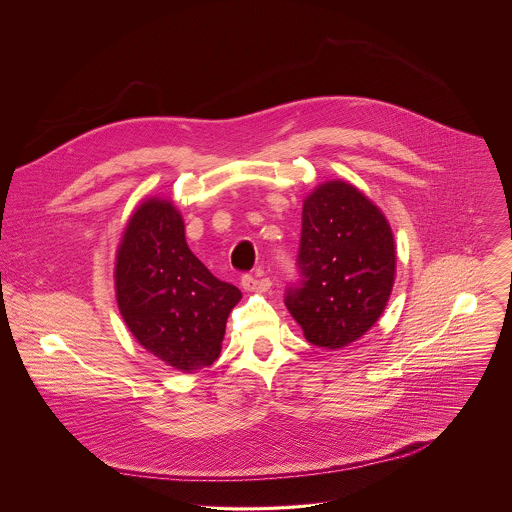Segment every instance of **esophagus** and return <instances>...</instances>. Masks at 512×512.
<instances>
[{"instance_id":"esophagus-1","label":"esophagus","mask_w":512,"mask_h":512,"mask_svg":"<svg viewBox=\"0 0 512 512\" xmlns=\"http://www.w3.org/2000/svg\"><path fill=\"white\" fill-rule=\"evenodd\" d=\"M242 288L246 290V292L252 293H264L268 292L270 288H272V282L268 280V278H254V276H242Z\"/></svg>"}]
</instances>
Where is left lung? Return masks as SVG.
Returning <instances> with one entry per match:
<instances>
[{
  "instance_id": "obj_1",
  "label": "left lung",
  "mask_w": 512,
  "mask_h": 512,
  "mask_svg": "<svg viewBox=\"0 0 512 512\" xmlns=\"http://www.w3.org/2000/svg\"><path fill=\"white\" fill-rule=\"evenodd\" d=\"M297 264L303 280L288 290V311L311 345L343 349L365 335L390 299V222L349 181H325L303 201Z\"/></svg>"
}]
</instances>
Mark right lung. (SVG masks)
Returning a JSON list of instances; mask_svg holds the SVG:
<instances>
[{
	"mask_svg": "<svg viewBox=\"0 0 512 512\" xmlns=\"http://www.w3.org/2000/svg\"><path fill=\"white\" fill-rule=\"evenodd\" d=\"M114 288L136 341L181 372L219 359L226 319L242 297L189 250L169 197H147L130 215L116 248Z\"/></svg>",
	"mask_w": 512,
	"mask_h": 512,
	"instance_id": "right-lung-1",
	"label": "right lung"
}]
</instances>
